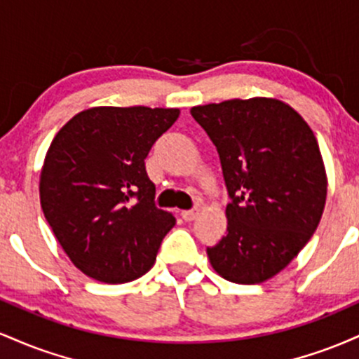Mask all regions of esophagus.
Returning a JSON list of instances; mask_svg holds the SVG:
<instances>
[{"label": "esophagus", "instance_id": "obj_1", "mask_svg": "<svg viewBox=\"0 0 359 359\" xmlns=\"http://www.w3.org/2000/svg\"><path fill=\"white\" fill-rule=\"evenodd\" d=\"M197 214H199V209H191V211H182V219L184 221H194L197 217Z\"/></svg>", "mask_w": 359, "mask_h": 359}]
</instances>
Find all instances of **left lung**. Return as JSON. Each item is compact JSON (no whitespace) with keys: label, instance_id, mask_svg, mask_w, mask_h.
<instances>
[{"label":"left lung","instance_id":"1","mask_svg":"<svg viewBox=\"0 0 359 359\" xmlns=\"http://www.w3.org/2000/svg\"><path fill=\"white\" fill-rule=\"evenodd\" d=\"M219 154L231 203L228 234L208 257L222 278L262 283L307 245L323 216L327 177L311 126L273 97L194 106Z\"/></svg>","mask_w":359,"mask_h":359}]
</instances>
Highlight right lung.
<instances>
[{
  "mask_svg": "<svg viewBox=\"0 0 359 359\" xmlns=\"http://www.w3.org/2000/svg\"><path fill=\"white\" fill-rule=\"evenodd\" d=\"M180 111L100 106L60 128L40 174V204L74 265L104 283H125L154 266L175 226L156 209L145 158Z\"/></svg>",
  "mask_w": 359,
  "mask_h": 359,
  "instance_id": "add662e5",
  "label": "right lung"
}]
</instances>
